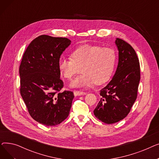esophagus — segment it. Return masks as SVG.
I'll use <instances>...</instances> for the list:
<instances>
[{"label":"esophagus","instance_id":"1","mask_svg":"<svg viewBox=\"0 0 159 159\" xmlns=\"http://www.w3.org/2000/svg\"><path fill=\"white\" fill-rule=\"evenodd\" d=\"M74 95L75 96H77V95H85L86 92L84 91H77V90H75L73 91Z\"/></svg>","mask_w":159,"mask_h":159}]
</instances>
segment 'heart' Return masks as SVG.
I'll return each instance as SVG.
<instances>
[{"mask_svg": "<svg viewBox=\"0 0 159 159\" xmlns=\"http://www.w3.org/2000/svg\"><path fill=\"white\" fill-rule=\"evenodd\" d=\"M116 61V52L111 48L84 45L74 49L70 58L61 57L58 67L62 76L68 80H71L81 71L83 73L73 80L70 85L75 88L88 87L109 80L113 73Z\"/></svg>", "mask_w": 159, "mask_h": 159, "instance_id": "1", "label": "heart"}]
</instances>
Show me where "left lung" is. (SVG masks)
Returning <instances> with one entry per match:
<instances>
[{
  "label": "left lung",
  "mask_w": 159,
  "mask_h": 159,
  "mask_svg": "<svg viewBox=\"0 0 159 159\" xmlns=\"http://www.w3.org/2000/svg\"><path fill=\"white\" fill-rule=\"evenodd\" d=\"M119 63L115 74L101 90V100L93 111L96 117L106 124L124 119L137 97L140 79L139 58L135 49L125 40L117 38Z\"/></svg>",
  "instance_id": "1"
}]
</instances>
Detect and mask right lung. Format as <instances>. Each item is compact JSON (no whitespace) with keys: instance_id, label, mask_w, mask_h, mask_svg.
<instances>
[{"instance_id":"1","label":"right lung","mask_w":159,"mask_h":159,"mask_svg":"<svg viewBox=\"0 0 159 159\" xmlns=\"http://www.w3.org/2000/svg\"><path fill=\"white\" fill-rule=\"evenodd\" d=\"M71 44L66 37L42 35L33 40L25 51L19 66L20 95L31 117L53 126L68 117L74 98L71 91H61L58 62Z\"/></svg>"}]
</instances>
